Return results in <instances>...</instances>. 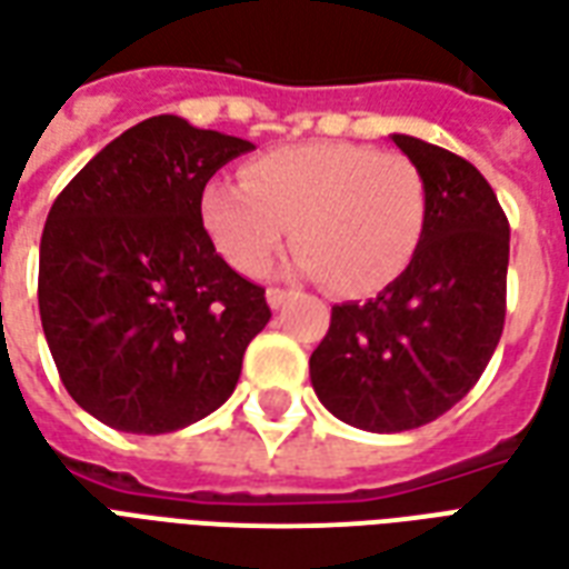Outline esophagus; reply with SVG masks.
Returning <instances> with one entry per match:
<instances>
[{
    "label": "esophagus",
    "instance_id": "obj_1",
    "mask_svg": "<svg viewBox=\"0 0 569 569\" xmlns=\"http://www.w3.org/2000/svg\"><path fill=\"white\" fill-rule=\"evenodd\" d=\"M264 298H268V305H271V310H280L289 301V292H283V289H277V286H271L268 292H264Z\"/></svg>",
    "mask_w": 569,
    "mask_h": 569
}]
</instances>
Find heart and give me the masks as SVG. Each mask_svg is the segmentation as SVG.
<instances>
[{"mask_svg":"<svg viewBox=\"0 0 569 569\" xmlns=\"http://www.w3.org/2000/svg\"><path fill=\"white\" fill-rule=\"evenodd\" d=\"M200 224L234 271L259 277L292 231V268L347 296L406 271L427 228V182L399 151L305 142L243 163L240 186L212 179Z\"/></svg>","mask_w":569,"mask_h":569,"instance_id":"1","label":"heart"}]
</instances>
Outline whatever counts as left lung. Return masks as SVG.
Returning <instances> with one entry per match:
<instances>
[{
    "label": "left lung",
    "instance_id": "left-lung-1",
    "mask_svg": "<svg viewBox=\"0 0 569 569\" xmlns=\"http://www.w3.org/2000/svg\"><path fill=\"white\" fill-rule=\"evenodd\" d=\"M390 140L427 182L420 247L378 298L335 305L310 353L317 399L366 432L441 418L476 387L506 322L509 222L488 179L432 142Z\"/></svg>",
    "mask_w": 569,
    "mask_h": 569
}]
</instances>
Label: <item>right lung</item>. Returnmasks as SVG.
Listing matches in <instances>:
<instances>
[{"instance_id":"add662e5","label":"right lung","mask_w":569,"mask_h":569,"mask_svg":"<svg viewBox=\"0 0 569 569\" xmlns=\"http://www.w3.org/2000/svg\"><path fill=\"white\" fill-rule=\"evenodd\" d=\"M256 146L154 116L84 163L48 212L39 313L69 396L121 432L158 436L234 393L264 289L200 224L212 173Z\"/></svg>"}]
</instances>
